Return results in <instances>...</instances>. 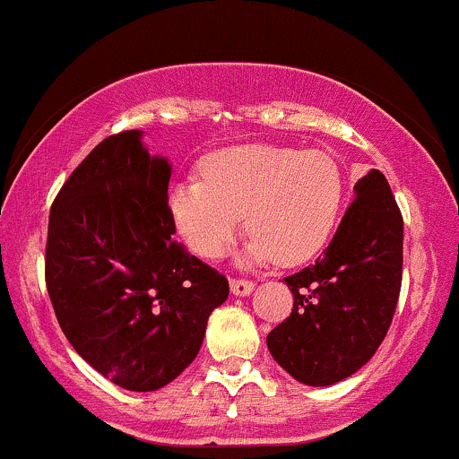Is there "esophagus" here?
Listing matches in <instances>:
<instances>
[{"label":"esophagus","mask_w":459,"mask_h":459,"mask_svg":"<svg viewBox=\"0 0 459 459\" xmlns=\"http://www.w3.org/2000/svg\"><path fill=\"white\" fill-rule=\"evenodd\" d=\"M231 292H234L236 297H247V295H251V292H254V281H249V280H231Z\"/></svg>","instance_id":"esophagus-1"}]
</instances>
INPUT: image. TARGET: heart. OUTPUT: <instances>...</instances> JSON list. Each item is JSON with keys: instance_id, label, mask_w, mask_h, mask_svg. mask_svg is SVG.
Wrapping results in <instances>:
<instances>
[{"instance_id": "b5f03b06", "label": "heart", "mask_w": 459, "mask_h": 459, "mask_svg": "<svg viewBox=\"0 0 459 459\" xmlns=\"http://www.w3.org/2000/svg\"><path fill=\"white\" fill-rule=\"evenodd\" d=\"M202 178L175 184L169 195L179 236L204 260H221L245 216L254 236L245 251L251 264L312 260L336 230L347 190L332 153L264 143L212 152L204 158Z\"/></svg>"}]
</instances>
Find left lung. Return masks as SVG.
<instances>
[{
	"instance_id": "8db88e82",
	"label": "left lung",
	"mask_w": 459,
	"mask_h": 459,
	"mask_svg": "<svg viewBox=\"0 0 459 459\" xmlns=\"http://www.w3.org/2000/svg\"><path fill=\"white\" fill-rule=\"evenodd\" d=\"M353 193L325 254L284 280L292 312L266 336L275 362L306 385H332L362 368L399 301L403 216L388 179L370 169Z\"/></svg>"
}]
</instances>
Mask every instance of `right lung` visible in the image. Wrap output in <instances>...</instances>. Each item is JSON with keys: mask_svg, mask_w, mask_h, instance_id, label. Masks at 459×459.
Segmentation results:
<instances>
[{"mask_svg": "<svg viewBox=\"0 0 459 459\" xmlns=\"http://www.w3.org/2000/svg\"><path fill=\"white\" fill-rule=\"evenodd\" d=\"M171 164L141 130L101 141L49 212L45 281L66 341L134 393L171 384L197 358L225 275L173 238Z\"/></svg>", "mask_w": 459, "mask_h": 459, "instance_id": "obj_1", "label": "right lung"}]
</instances>
